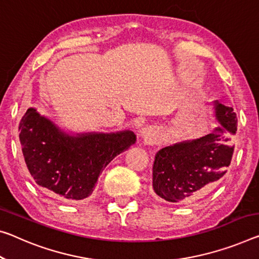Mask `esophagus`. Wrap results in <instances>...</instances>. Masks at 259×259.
Wrapping results in <instances>:
<instances>
[{
	"instance_id": "esophagus-1",
	"label": "esophagus",
	"mask_w": 259,
	"mask_h": 259,
	"mask_svg": "<svg viewBox=\"0 0 259 259\" xmlns=\"http://www.w3.org/2000/svg\"><path fill=\"white\" fill-rule=\"evenodd\" d=\"M142 138L146 144H153V143L157 142L158 136H157V130L152 126H147V128L143 129L142 131Z\"/></svg>"
}]
</instances>
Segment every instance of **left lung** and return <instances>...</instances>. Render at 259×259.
<instances>
[{"instance_id":"left-lung-1","label":"left lung","mask_w":259,"mask_h":259,"mask_svg":"<svg viewBox=\"0 0 259 259\" xmlns=\"http://www.w3.org/2000/svg\"><path fill=\"white\" fill-rule=\"evenodd\" d=\"M215 116L220 126L211 134L160 150L153 163V190L171 203H187L200 198L218 183L231 165L237 130L232 107L215 101Z\"/></svg>"}]
</instances>
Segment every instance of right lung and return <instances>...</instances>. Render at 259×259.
Segmentation results:
<instances>
[{
    "label": "right lung",
    "instance_id": "add662e5",
    "mask_svg": "<svg viewBox=\"0 0 259 259\" xmlns=\"http://www.w3.org/2000/svg\"><path fill=\"white\" fill-rule=\"evenodd\" d=\"M19 131L31 176L65 200L88 198L105 167L136 141L133 131L69 136L34 108L26 110Z\"/></svg>",
    "mask_w": 259,
    "mask_h": 259
}]
</instances>
